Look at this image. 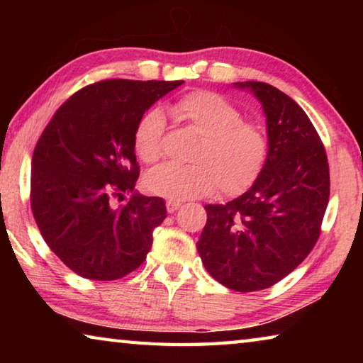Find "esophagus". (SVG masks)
I'll use <instances>...</instances> for the list:
<instances>
[{"label":"esophagus","instance_id":"obj_1","mask_svg":"<svg viewBox=\"0 0 363 363\" xmlns=\"http://www.w3.org/2000/svg\"><path fill=\"white\" fill-rule=\"evenodd\" d=\"M181 208V201H176V200H168L167 201V210L168 213H174Z\"/></svg>","mask_w":363,"mask_h":363}]
</instances>
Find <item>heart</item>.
<instances>
[{"mask_svg": "<svg viewBox=\"0 0 363 363\" xmlns=\"http://www.w3.org/2000/svg\"><path fill=\"white\" fill-rule=\"evenodd\" d=\"M169 113L199 136L190 167L163 164L145 176L149 192L169 200H192L220 194L238 195L253 186L269 158V138L259 125L245 121L230 101L213 91H194L169 106ZM164 118L149 110L134 131V150L145 163L164 152Z\"/></svg>", "mask_w": 363, "mask_h": 363, "instance_id": "heart-1", "label": "heart"}]
</instances>
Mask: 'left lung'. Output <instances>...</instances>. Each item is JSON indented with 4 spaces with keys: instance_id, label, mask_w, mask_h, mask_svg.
Returning <instances> with one entry per match:
<instances>
[{
    "instance_id": "left-lung-1",
    "label": "left lung",
    "mask_w": 363,
    "mask_h": 363,
    "mask_svg": "<svg viewBox=\"0 0 363 363\" xmlns=\"http://www.w3.org/2000/svg\"><path fill=\"white\" fill-rule=\"evenodd\" d=\"M262 104L269 158L247 192L206 205L196 250L214 280L247 293L277 284L303 262L320 235L330 196L327 152L309 116L267 83H233Z\"/></svg>"
}]
</instances>
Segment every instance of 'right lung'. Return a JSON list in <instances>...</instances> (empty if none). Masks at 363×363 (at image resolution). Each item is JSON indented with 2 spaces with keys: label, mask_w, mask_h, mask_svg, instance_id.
Segmentation results:
<instances>
[{
  "label": "right lung",
  "mask_w": 363,
  "mask_h": 363,
  "mask_svg": "<svg viewBox=\"0 0 363 363\" xmlns=\"http://www.w3.org/2000/svg\"><path fill=\"white\" fill-rule=\"evenodd\" d=\"M182 83L102 79L84 86L40 136L30 179L33 218L52 253L82 277L121 279L150 251L167 206L134 190V131L145 110ZM123 193L132 196L113 206Z\"/></svg>",
  "instance_id": "obj_1"
}]
</instances>
